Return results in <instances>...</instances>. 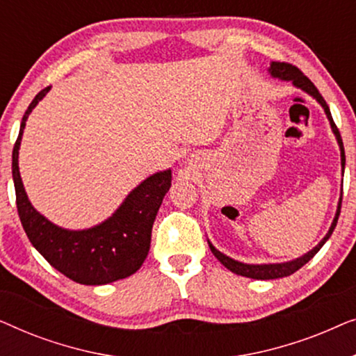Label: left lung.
Wrapping results in <instances>:
<instances>
[{
    "label": "left lung",
    "mask_w": 356,
    "mask_h": 356,
    "mask_svg": "<svg viewBox=\"0 0 356 356\" xmlns=\"http://www.w3.org/2000/svg\"><path fill=\"white\" fill-rule=\"evenodd\" d=\"M270 74L274 77H280V79L284 81H291L296 87H300L301 90L308 92L309 95H313L316 100L319 102L321 105H323V108L325 111V115H327V118L330 121V126H332V131L335 134V138L339 140V145H340V155H342V167L345 168V150H343V143H342V138H340V133L337 129V126H335L334 120H332V115H330L329 111V106L325 104V100L323 99V95L319 94V90L316 89V86L311 82L308 77H306L303 72H301L298 67L290 65V63H285V61H274L270 65ZM340 209H342V197H340V202H339V209H337V213H335V218L332 222V225H330V230L327 235L324 236V240L319 243L318 246L314 248L313 251H309L308 254H305L303 257H300V259H295V261H290V262H284V264H262V266H252V264H243V262H238L235 259H232V257H228L225 254H222L220 251H217L216 248H213L211 243H209V246H211V251L213 252V256L217 257L218 261L222 262L223 266L227 267L228 270H232L233 274L236 275H243V277H250V279H257V280H270V279H280V277H286V275H291L293 272H296L298 269H301L306 262L313 259L316 256V252H318L321 248L325 241L329 240V236L332 235L335 225H337V220H339V216H340Z\"/></svg>",
    "instance_id": "1"
}]
</instances>
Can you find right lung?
I'll return each instance as SVG.
<instances>
[{"mask_svg":"<svg viewBox=\"0 0 356 356\" xmlns=\"http://www.w3.org/2000/svg\"><path fill=\"white\" fill-rule=\"evenodd\" d=\"M50 86L38 92L22 116L21 131L13 149V178L16 204L26 235L35 250L67 279L82 285H104L126 279L143 266L150 250L152 225L163 196L172 186V173H155L126 197L121 207L89 230L70 232L53 225L29 202L19 175V145L26 121Z\"/></svg>","mask_w":356,"mask_h":356,"instance_id":"add662e5","label":"right lung"}]
</instances>
